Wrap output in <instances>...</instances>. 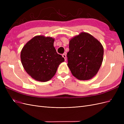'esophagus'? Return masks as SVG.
Segmentation results:
<instances>
[{
	"instance_id": "obj_1",
	"label": "esophagus",
	"mask_w": 124,
	"mask_h": 124,
	"mask_svg": "<svg viewBox=\"0 0 124 124\" xmlns=\"http://www.w3.org/2000/svg\"><path fill=\"white\" fill-rule=\"evenodd\" d=\"M62 57L64 58V59H65V61H66V59H67V57H66V55L65 54H63L62 55Z\"/></svg>"
}]
</instances>
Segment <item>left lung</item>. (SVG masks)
<instances>
[{"label":"left lung","mask_w":124,"mask_h":124,"mask_svg":"<svg viewBox=\"0 0 124 124\" xmlns=\"http://www.w3.org/2000/svg\"><path fill=\"white\" fill-rule=\"evenodd\" d=\"M68 66L78 80L94 77L102 64L103 47L99 41L87 32H82L69 41Z\"/></svg>","instance_id":"8db88e82"}]
</instances>
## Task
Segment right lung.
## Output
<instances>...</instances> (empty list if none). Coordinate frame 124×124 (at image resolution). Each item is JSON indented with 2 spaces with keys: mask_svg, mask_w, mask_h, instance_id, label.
I'll list each match as a JSON object with an SVG mask.
<instances>
[{
  "mask_svg": "<svg viewBox=\"0 0 124 124\" xmlns=\"http://www.w3.org/2000/svg\"><path fill=\"white\" fill-rule=\"evenodd\" d=\"M54 38L36 36L25 44L21 52L24 69L36 81L47 82L55 74L58 67L65 61L54 46Z\"/></svg>",
  "mask_w": 124,
  "mask_h": 124,
  "instance_id": "obj_1",
  "label": "right lung"
}]
</instances>
